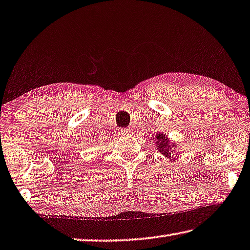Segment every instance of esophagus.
I'll use <instances>...</instances> for the list:
<instances>
[{
    "mask_svg": "<svg viewBox=\"0 0 250 250\" xmlns=\"http://www.w3.org/2000/svg\"><path fill=\"white\" fill-rule=\"evenodd\" d=\"M120 134L122 136H129V135H132L133 132L130 128H122L120 130Z\"/></svg>",
    "mask_w": 250,
    "mask_h": 250,
    "instance_id": "1",
    "label": "esophagus"
}]
</instances>
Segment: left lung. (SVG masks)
Here are the masks:
<instances>
[{
    "mask_svg": "<svg viewBox=\"0 0 250 250\" xmlns=\"http://www.w3.org/2000/svg\"><path fill=\"white\" fill-rule=\"evenodd\" d=\"M156 148L157 151H159L161 154L164 155L167 159H171V155L175 153V149L176 147H178V144L173 143V142H171L170 140H168V137L165 135V134L163 133H159L156 134ZM178 156V155H176ZM179 157V156H178ZM174 159V156H173Z\"/></svg>",
    "mask_w": 250,
    "mask_h": 250,
    "instance_id": "1",
    "label": "left lung"
}]
</instances>
